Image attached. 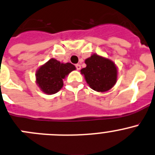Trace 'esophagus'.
Listing matches in <instances>:
<instances>
[{"label": "esophagus", "instance_id": "obj_1", "mask_svg": "<svg viewBox=\"0 0 155 155\" xmlns=\"http://www.w3.org/2000/svg\"><path fill=\"white\" fill-rule=\"evenodd\" d=\"M75 66H76V70H80V68H81V65H80V64H76V65H75Z\"/></svg>", "mask_w": 155, "mask_h": 155}]
</instances>
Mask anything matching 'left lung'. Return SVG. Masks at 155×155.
<instances>
[{"instance_id":"8db88e82","label":"left lung","mask_w":155,"mask_h":155,"mask_svg":"<svg viewBox=\"0 0 155 155\" xmlns=\"http://www.w3.org/2000/svg\"><path fill=\"white\" fill-rule=\"evenodd\" d=\"M86 67L81 70L87 83L93 90L106 91L117 82V71L114 62L97 54L85 60Z\"/></svg>"}]
</instances>
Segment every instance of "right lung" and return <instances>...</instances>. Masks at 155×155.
I'll return each instance as SVG.
<instances>
[{
    "mask_svg": "<svg viewBox=\"0 0 155 155\" xmlns=\"http://www.w3.org/2000/svg\"><path fill=\"white\" fill-rule=\"evenodd\" d=\"M76 67L70 63L61 64L55 59L41 66L36 73V81L41 89L48 94L58 92L63 87V79Z\"/></svg>",
    "mask_w": 155,
    "mask_h": 155,
    "instance_id": "add662e5",
    "label": "right lung"
}]
</instances>
